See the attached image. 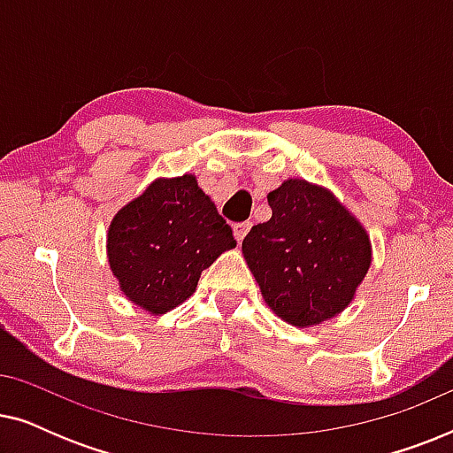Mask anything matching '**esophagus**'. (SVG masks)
I'll list each match as a JSON object with an SVG mask.
<instances>
[{"mask_svg": "<svg viewBox=\"0 0 453 453\" xmlns=\"http://www.w3.org/2000/svg\"><path fill=\"white\" fill-rule=\"evenodd\" d=\"M250 228H251V222H237V225L233 226V233H234V239L239 241H243L245 239V234L250 233Z\"/></svg>", "mask_w": 453, "mask_h": 453, "instance_id": "esophagus-1", "label": "esophagus"}]
</instances>
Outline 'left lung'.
Masks as SVG:
<instances>
[{
	"instance_id": "1",
	"label": "left lung",
	"mask_w": 453,
	"mask_h": 453,
	"mask_svg": "<svg viewBox=\"0 0 453 453\" xmlns=\"http://www.w3.org/2000/svg\"><path fill=\"white\" fill-rule=\"evenodd\" d=\"M272 219L243 239V257L272 311L295 327L336 318L373 262L367 228L324 185L290 177L268 194Z\"/></svg>"
}]
</instances>
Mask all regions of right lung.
Wrapping results in <instances>:
<instances>
[{
    "mask_svg": "<svg viewBox=\"0 0 453 453\" xmlns=\"http://www.w3.org/2000/svg\"><path fill=\"white\" fill-rule=\"evenodd\" d=\"M231 226L196 175L157 177L107 231L109 268L127 301L163 315L196 293L202 272L234 250Z\"/></svg>",
    "mask_w": 453,
    "mask_h": 453,
    "instance_id": "obj_1",
    "label": "right lung"
}]
</instances>
